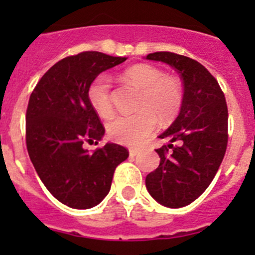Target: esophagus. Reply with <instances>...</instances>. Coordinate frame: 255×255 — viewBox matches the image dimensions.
<instances>
[{"label":"esophagus","mask_w":255,"mask_h":255,"mask_svg":"<svg viewBox=\"0 0 255 255\" xmlns=\"http://www.w3.org/2000/svg\"><path fill=\"white\" fill-rule=\"evenodd\" d=\"M139 152H140V150H139L138 148H130L129 149V154L131 155V157H135L136 154H139Z\"/></svg>","instance_id":"1"}]
</instances>
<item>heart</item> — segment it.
I'll return each mask as SVG.
<instances>
[{"label": "heart", "instance_id": "b5f03b06", "mask_svg": "<svg viewBox=\"0 0 255 255\" xmlns=\"http://www.w3.org/2000/svg\"><path fill=\"white\" fill-rule=\"evenodd\" d=\"M126 82L140 89L138 107L140 111L132 115H120L107 124L108 134L114 140L135 145L147 138L157 125L170 123L182 105V88L175 78L164 76L163 71L152 65H135L124 73ZM88 101L101 117L112 115L111 83L107 75L94 79L88 88Z\"/></svg>", "mask_w": 255, "mask_h": 255}]
</instances>
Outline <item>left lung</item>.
<instances>
[{"label": "left lung", "mask_w": 255, "mask_h": 255, "mask_svg": "<svg viewBox=\"0 0 255 255\" xmlns=\"http://www.w3.org/2000/svg\"><path fill=\"white\" fill-rule=\"evenodd\" d=\"M145 60L170 65L184 85L176 120L158 136L170 143L155 149L161 158L159 166L145 177L153 199L168 208H180L203 194L224 159L229 117L226 100L217 80L193 58L154 52Z\"/></svg>", "instance_id": "left-lung-1"}]
</instances>
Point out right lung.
<instances>
[{
    "mask_svg": "<svg viewBox=\"0 0 255 255\" xmlns=\"http://www.w3.org/2000/svg\"><path fill=\"white\" fill-rule=\"evenodd\" d=\"M88 51L58 61L42 76L26 110V148L48 191L70 208L100 204L111 189L116 167L129 157L123 145L106 143L89 152L85 141L98 143L105 135L100 117L88 101V88L106 70L123 64Z\"/></svg>",
    "mask_w": 255,
    "mask_h": 255,
    "instance_id": "1",
    "label": "right lung"
}]
</instances>
